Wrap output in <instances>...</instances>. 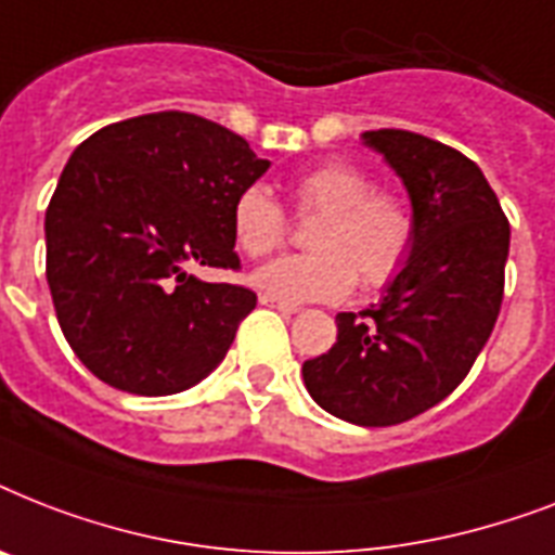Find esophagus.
I'll return each instance as SVG.
<instances>
[{"label": "esophagus", "instance_id": "esophagus-1", "mask_svg": "<svg viewBox=\"0 0 555 555\" xmlns=\"http://www.w3.org/2000/svg\"><path fill=\"white\" fill-rule=\"evenodd\" d=\"M259 302L264 305V308H273V311H279V313H299V308H296V305L282 302V299H276V296L261 294V296H259Z\"/></svg>", "mask_w": 555, "mask_h": 555}]
</instances>
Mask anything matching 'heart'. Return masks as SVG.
<instances>
[{
  "mask_svg": "<svg viewBox=\"0 0 555 555\" xmlns=\"http://www.w3.org/2000/svg\"><path fill=\"white\" fill-rule=\"evenodd\" d=\"M299 216H322L308 235L311 253L282 256L253 270V287L282 302H337L354 291L383 287L403 270L417 238L412 207L400 195L374 192V181L351 164H322L294 181ZM235 244L259 259L282 247L285 209L273 192L250 184L233 204Z\"/></svg>",
  "mask_w": 555,
  "mask_h": 555,
  "instance_id": "b5f03b06",
  "label": "heart"
}]
</instances>
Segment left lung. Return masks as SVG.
<instances>
[{
    "label": "left lung",
    "mask_w": 555,
    "mask_h": 555,
    "mask_svg": "<svg viewBox=\"0 0 555 555\" xmlns=\"http://www.w3.org/2000/svg\"><path fill=\"white\" fill-rule=\"evenodd\" d=\"M403 181L417 238L365 311L337 313V343L305 360L308 395L339 421L395 426L461 386L487 346L509 253V221L478 164L403 129L363 132Z\"/></svg>",
    "instance_id": "8db88e82"
}]
</instances>
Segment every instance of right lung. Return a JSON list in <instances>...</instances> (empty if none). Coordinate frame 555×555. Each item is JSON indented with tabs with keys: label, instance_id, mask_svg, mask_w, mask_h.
Segmentation results:
<instances>
[{
	"label": "right lung",
	"instance_id": "obj_1",
	"mask_svg": "<svg viewBox=\"0 0 555 555\" xmlns=\"http://www.w3.org/2000/svg\"><path fill=\"white\" fill-rule=\"evenodd\" d=\"M268 167L242 134L186 112L103 126L74 150L46 209V276L94 377L178 395L224 360L256 294L190 268H238L233 204Z\"/></svg>",
	"mask_w": 555,
	"mask_h": 555
}]
</instances>
